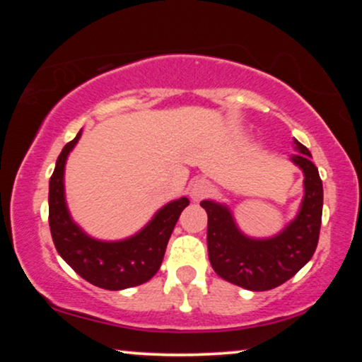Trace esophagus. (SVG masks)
Here are the masks:
<instances>
[{
  "label": "esophagus",
  "instance_id": "34e87169",
  "mask_svg": "<svg viewBox=\"0 0 362 362\" xmlns=\"http://www.w3.org/2000/svg\"><path fill=\"white\" fill-rule=\"evenodd\" d=\"M212 192V185L207 180H196L191 185V197L194 201H201Z\"/></svg>",
  "mask_w": 362,
  "mask_h": 362
}]
</instances>
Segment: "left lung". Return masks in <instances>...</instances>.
I'll return each instance as SVG.
<instances>
[{"label":"left lung","instance_id":"1","mask_svg":"<svg viewBox=\"0 0 362 362\" xmlns=\"http://www.w3.org/2000/svg\"><path fill=\"white\" fill-rule=\"evenodd\" d=\"M290 161L303 171V199L298 214L279 234L257 239L237 226L230 207L204 199L207 212V252L212 269L221 279L252 291H265L285 284L308 264L318 245L323 214V182L311 153L293 140Z\"/></svg>","mask_w":362,"mask_h":362}]
</instances>
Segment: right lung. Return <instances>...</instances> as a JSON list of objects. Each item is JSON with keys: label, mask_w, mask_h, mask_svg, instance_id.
Returning a JSON list of instances; mask_svg holds the SVG:
<instances>
[{"label": "right lung", "mask_w": 362, "mask_h": 362, "mask_svg": "<svg viewBox=\"0 0 362 362\" xmlns=\"http://www.w3.org/2000/svg\"><path fill=\"white\" fill-rule=\"evenodd\" d=\"M82 130L62 148L49 181V227L59 255L88 284L105 290H125L153 279L181 212L189 204L186 196L168 202L136 234L122 240H100L88 235L76 221L66 201L67 158L81 140Z\"/></svg>", "instance_id": "1"}]
</instances>
